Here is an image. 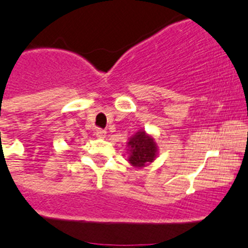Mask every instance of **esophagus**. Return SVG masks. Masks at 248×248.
Segmentation results:
<instances>
[{
	"label": "esophagus",
	"mask_w": 248,
	"mask_h": 248,
	"mask_svg": "<svg viewBox=\"0 0 248 248\" xmlns=\"http://www.w3.org/2000/svg\"><path fill=\"white\" fill-rule=\"evenodd\" d=\"M95 136L98 138H104L106 136V131L105 129H101V128H96L95 129Z\"/></svg>",
	"instance_id": "34e87169"
}]
</instances>
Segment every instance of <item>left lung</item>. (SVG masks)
Masks as SVG:
<instances>
[{"label": "left lung", "mask_w": 248, "mask_h": 248, "mask_svg": "<svg viewBox=\"0 0 248 248\" xmlns=\"http://www.w3.org/2000/svg\"><path fill=\"white\" fill-rule=\"evenodd\" d=\"M129 156L128 161L136 168H143L152 163L156 156L158 147L152 136H148L144 131L137 132L128 142Z\"/></svg>", "instance_id": "obj_1"}]
</instances>
